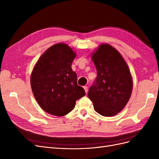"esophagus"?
Masks as SVG:
<instances>
[{
    "instance_id": "34e87169",
    "label": "esophagus",
    "mask_w": 159,
    "mask_h": 159,
    "mask_svg": "<svg viewBox=\"0 0 159 159\" xmlns=\"http://www.w3.org/2000/svg\"><path fill=\"white\" fill-rule=\"evenodd\" d=\"M84 90H85V93H87L88 91V86H84Z\"/></svg>"
}]
</instances>
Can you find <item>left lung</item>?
Listing matches in <instances>:
<instances>
[{
  "mask_svg": "<svg viewBox=\"0 0 159 159\" xmlns=\"http://www.w3.org/2000/svg\"><path fill=\"white\" fill-rule=\"evenodd\" d=\"M97 78L89 89L88 97L96 112L113 116L125 107L131 97L133 80L127 64L120 53L107 44L92 54Z\"/></svg>",
  "mask_w": 159,
  "mask_h": 159,
  "instance_id": "obj_1",
  "label": "left lung"
}]
</instances>
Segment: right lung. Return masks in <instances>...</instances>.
<instances>
[{
	"label": "right lung",
	"instance_id": "add662e5",
	"mask_svg": "<svg viewBox=\"0 0 159 159\" xmlns=\"http://www.w3.org/2000/svg\"><path fill=\"white\" fill-rule=\"evenodd\" d=\"M75 56L68 45L56 44L41 56L33 69V94L41 108L51 115H67L74 109L76 101L85 95L71 68Z\"/></svg>",
	"mask_w": 159,
	"mask_h": 159
}]
</instances>
